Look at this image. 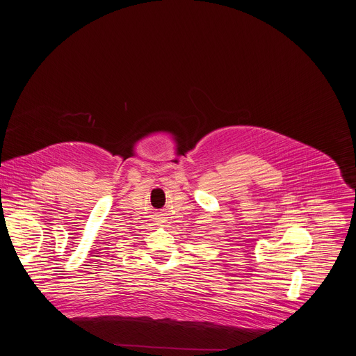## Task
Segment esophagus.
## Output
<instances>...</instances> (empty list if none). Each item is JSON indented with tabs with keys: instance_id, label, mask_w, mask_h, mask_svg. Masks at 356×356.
<instances>
[{
	"instance_id": "1",
	"label": "esophagus",
	"mask_w": 356,
	"mask_h": 356,
	"mask_svg": "<svg viewBox=\"0 0 356 356\" xmlns=\"http://www.w3.org/2000/svg\"><path fill=\"white\" fill-rule=\"evenodd\" d=\"M158 222H159V224H165V222H166V220H165V218H161Z\"/></svg>"
}]
</instances>
